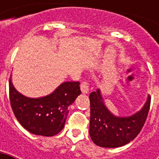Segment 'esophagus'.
Returning <instances> with one entry per match:
<instances>
[{
	"label": "esophagus",
	"instance_id": "obj_1",
	"mask_svg": "<svg viewBox=\"0 0 159 159\" xmlns=\"http://www.w3.org/2000/svg\"><path fill=\"white\" fill-rule=\"evenodd\" d=\"M80 90H81V93L82 94H88L89 91V83L87 81H83L80 85Z\"/></svg>",
	"mask_w": 159,
	"mask_h": 159
}]
</instances>
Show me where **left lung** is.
I'll return each mask as SVG.
<instances>
[{"instance_id":"8db88e82","label":"left lung","mask_w":159,"mask_h":159,"mask_svg":"<svg viewBox=\"0 0 159 159\" xmlns=\"http://www.w3.org/2000/svg\"><path fill=\"white\" fill-rule=\"evenodd\" d=\"M89 100V135L94 143L103 148H118L133 141L142 130L150 106L149 95L137 112L127 117H119L108 110L99 89L90 94Z\"/></svg>"}]
</instances>
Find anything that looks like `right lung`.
I'll list each match as a JSON object with an SVG mask.
<instances>
[{
	"label": "right lung",
	"instance_id": "add662e5",
	"mask_svg": "<svg viewBox=\"0 0 159 159\" xmlns=\"http://www.w3.org/2000/svg\"><path fill=\"white\" fill-rule=\"evenodd\" d=\"M9 100L21 125L36 135L53 136L64 128L70 106L81 94L80 82L62 83L51 94L31 98L20 94L9 78Z\"/></svg>",
	"mask_w": 159,
	"mask_h": 159
}]
</instances>
